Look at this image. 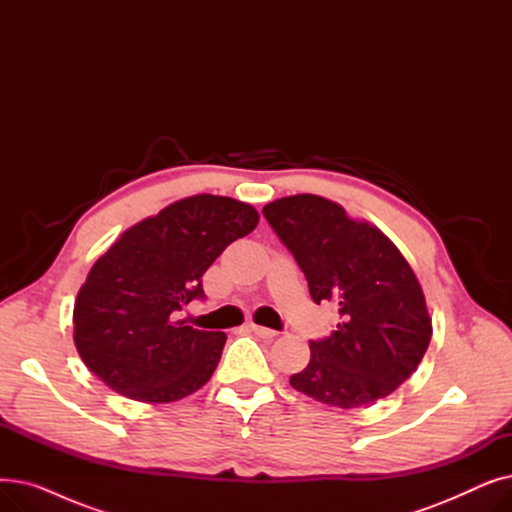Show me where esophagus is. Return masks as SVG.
<instances>
[{
	"label": "esophagus",
	"instance_id": "esophagus-1",
	"mask_svg": "<svg viewBox=\"0 0 512 512\" xmlns=\"http://www.w3.org/2000/svg\"><path fill=\"white\" fill-rule=\"evenodd\" d=\"M249 328H251V332H255L259 338H267V340H272V338H276V336H278V332H276V330L263 328V326H257V324H251Z\"/></svg>",
	"mask_w": 512,
	"mask_h": 512
}]
</instances>
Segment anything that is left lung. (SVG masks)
<instances>
[{
  "mask_svg": "<svg viewBox=\"0 0 512 512\" xmlns=\"http://www.w3.org/2000/svg\"><path fill=\"white\" fill-rule=\"evenodd\" d=\"M263 215L301 265L311 299L334 303L340 313L328 338L309 342V365L290 386L338 409L392 394L432 340V317L409 261L378 226L326 197H282Z\"/></svg>",
  "mask_w": 512,
  "mask_h": 512,
  "instance_id": "1",
  "label": "left lung"
}]
</instances>
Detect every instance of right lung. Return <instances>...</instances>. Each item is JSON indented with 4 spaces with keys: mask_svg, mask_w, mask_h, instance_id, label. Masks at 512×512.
<instances>
[{
    "mask_svg": "<svg viewBox=\"0 0 512 512\" xmlns=\"http://www.w3.org/2000/svg\"><path fill=\"white\" fill-rule=\"evenodd\" d=\"M257 224L253 205L203 193L124 230L76 294L80 359L114 392L151 405L203 388L226 334L195 330L176 315L203 297L207 267Z\"/></svg>",
    "mask_w": 512,
    "mask_h": 512,
    "instance_id": "add662e5",
    "label": "right lung"
}]
</instances>
